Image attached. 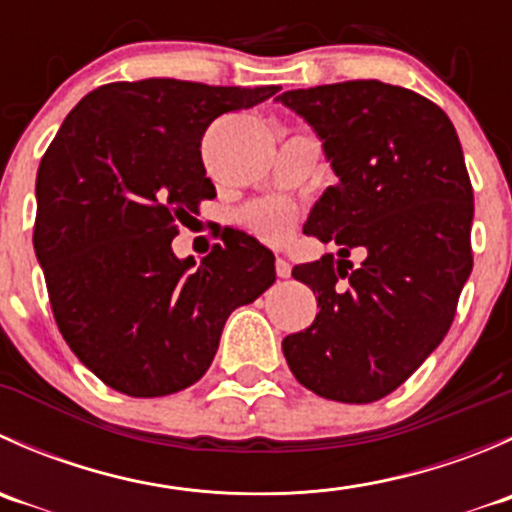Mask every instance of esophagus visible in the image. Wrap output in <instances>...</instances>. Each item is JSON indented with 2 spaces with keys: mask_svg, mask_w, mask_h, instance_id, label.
Segmentation results:
<instances>
[{
  "mask_svg": "<svg viewBox=\"0 0 512 512\" xmlns=\"http://www.w3.org/2000/svg\"><path fill=\"white\" fill-rule=\"evenodd\" d=\"M275 272H277V277H289V275H292V265H289L285 257H277Z\"/></svg>",
  "mask_w": 512,
  "mask_h": 512,
  "instance_id": "esophagus-1",
  "label": "esophagus"
}]
</instances>
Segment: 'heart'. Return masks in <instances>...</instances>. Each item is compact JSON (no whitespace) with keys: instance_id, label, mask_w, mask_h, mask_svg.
<instances>
[{"instance_id":"heart-1","label":"heart","mask_w":512,"mask_h":512,"mask_svg":"<svg viewBox=\"0 0 512 512\" xmlns=\"http://www.w3.org/2000/svg\"><path fill=\"white\" fill-rule=\"evenodd\" d=\"M240 220L247 230L255 232L265 242L282 245L292 235L297 213H294L292 205L285 203V200H262V203L250 205L240 215Z\"/></svg>"}]
</instances>
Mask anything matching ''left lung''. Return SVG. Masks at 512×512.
<instances>
[{
    "mask_svg": "<svg viewBox=\"0 0 512 512\" xmlns=\"http://www.w3.org/2000/svg\"><path fill=\"white\" fill-rule=\"evenodd\" d=\"M324 141L339 183L304 232L339 257L297 265L317 294L312 327L282 352L324 399L371 404L399 389L443 342L473 270V188L451 118L426 96L376 79L277 96ZM354 246L365 250L353 270Z\"/></svg>",
    "mask_w": 512,
    "mask_h": 512,
    "instance_id": "8db88e82",
    "label": "left lung"
}]
</instances>
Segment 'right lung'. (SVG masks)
I'll use <instances>...</instances> for the list:
<instances>
[{"instance_id": "right-lung-1", "label": "right lung", "mask_w": 512, "mask_h": 512, "mask_svg": "<svg viewBox=\"0 0 512 512\" xmlns=\"http://www.w3.org/2000/svg\"><path fill=\"white\" fill-rule=\"evenodd\" d=\"M277 91L116 81L81 98L46 148L36 260L61 337L111 389L153 399L193 386L232 309L275 282V255L245 232L200 265L170 242L215 198L200 156L210 123Z\"/></svg>"}]
</instances>
